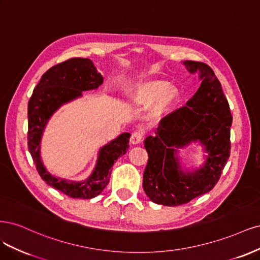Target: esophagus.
Returning <instances> with one entry per match:
<instances>
[{
  "instance_id": "esophagus-1",
  "label": "esophagus",
  "mask_w": 260,
  "mask_h": 260,
  "mask_svg": "<svg viewBox=\"0 0 260 260\" xmlns=\"http://www.w3.org/2000/svg\"><path fill=\"white\" fill-rule=\"evenodd\" d=\"M142 137H144V131L142 129H138L136 132H134L132 134L131 137V142L133 145H138L139 142L142 140Z\"/></svg>"
}]
</instances>
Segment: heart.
<instances>
[{
    "mask_svg": "<svg viewBox=\"0 0 260 260\" xmlns=\"http://www.w3.org/2000/svg\"><path fill=\"white\" fill-rule=\"evenodd\" d=\"M177 90L169 87V84L160 80H149L139 83L135 91L132 94L133 102L137 105L151 104L156 99V105L166 108L175 100Z\"/></svg>",
    "mask_w": 260,
    "mask_h": 260,
    "instance_id": "obj_1",
    "label": "heart"
}]
</instances>
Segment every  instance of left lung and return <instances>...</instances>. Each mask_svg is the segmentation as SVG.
<instances>
[{
	"label": "left lung",
	"mask_w": 260,
	"mask_h": 260,
	"mask_svg": "<svg viewBox=\"0 0 260 260\" xmlns=\"http://www.w3.org/2000/svg\"><path fill=\"white\" fill-rule=\"evenodd\" d=\"M201 85L185 107L160 121L155 136L145 140L148 163L142 187L155 204L177 206L211 191L230 155L232 115L220 82L212 68L199 61H182ZM199 142L208 153L199 169L183 171L178 150Z\"/></svg>",
	"instance_id": "left-lung-1"
}]
</instances>
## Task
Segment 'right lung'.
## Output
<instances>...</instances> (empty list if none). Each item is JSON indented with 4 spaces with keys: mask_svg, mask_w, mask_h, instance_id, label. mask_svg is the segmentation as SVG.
Masks as SVG:
<instances>
[{
    "mask_svg": "<svg viewBox=\"0 0 260 260\" xmlns=\"http://www.w3.org/2000/svg\"><path fill=\"white\" fill-rule=\"evenodd\" d=\"M104 78L88 58H71L47 70L33 90L28 104V147L37 170L48 186L73 199H93L100 194L110 180L111 167L126 153L131 134L123 133L99 149L93 172L84 180L56 177L44 166L41 156V140L54 113L83 91L97 89Z\"/></svg>",
    "mask_w": 260,
    "mask_h": 260,
    "instance_id": "right-lung-1",
    "label": "right lung"
}]
</instances>
